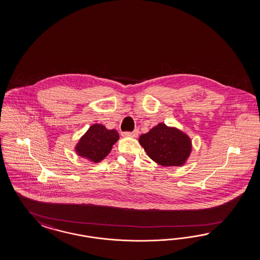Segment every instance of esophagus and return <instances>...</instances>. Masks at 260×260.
Returning a JSON list of instances; mask_svg holds the SVG:
<instances>
[{
  "instance_id": "1",
  "label": "esophagus",
  "mask_w": 260,
  "mask_h": 260,
  "mask_svg": "<svg viewBox=\"0 0 260 260\" xmlns=\"http://www.w3.org/2000/svg\"><path fill=\"white\" fill-rule=\"evenodd\" d=\"M138 133H139V131L137 129V128H135L134 132H125V133H123L122 135L123 136H131V137H136L137 135H138Z\"/></svg>"
}]
</instances>
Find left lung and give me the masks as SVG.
Returning a JSON list of instances; mask_svg holds the SVG:
<instances>
[{
    "label": "left lung",
    "mask_w": 260,
    "mask_h": 260,
    "mask_svg": "<svg viewBox=\"0 0 260 260\" xmlns=\"http://www.w3.org/2000/svg\"><path fill=\"white\" fill-rule=\"evenodd\" d=\"M139 142L154 162L165 167L183 165L191 150L186 134L165 124H158L148 134H142Z\"/></svg>",
    "instance_id": "1"
}]
</instances>
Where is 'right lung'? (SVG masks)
I'll list each match as a JSON object with an SVG mask.
<instances>
[{"label": "right lung", "mask_w": 260, "mask_h": 260, "mask_svg": "<svg viewBox=\"0 0 260 260\" xmlns=\"http://www.w3.org/2000/svg\"><path fill=\"white\" fill-rule=\"evenodd\" d=\"M118 139L119 134L115 129L109 131L103 125L95 124L80 139L76 151L80 156L98 163L110 153L112 145Z\"/></svg>", "instance_id": "1"}]
</instances>
